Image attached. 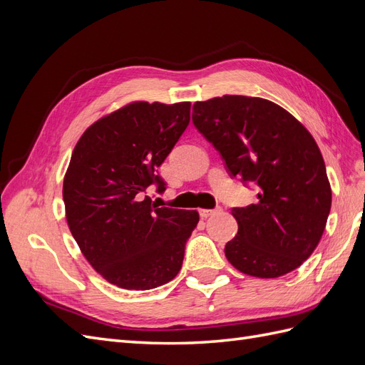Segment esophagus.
Masks as SVG:
<instances>
[{"mask_svg":"<svg viewBox=\"0 0 365 365\" xmlns=\"http://www.w3.org/2000/svg\"><path fill=\"white\" fill-rule=\"evenodd\" d=\"M220 210H222L220 207H216V208H200V216H201L202 219H207V217H210V216H213V215L219 213Z\"/></svg>","mask_w":365,"mask_h":365,"instance_id":"1","label":"esophagus"}]
</instances>
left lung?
Returning a JSON list of instances; mask_svg holds the SVG:
<instances>
[{"label": "left lung", "mask_w": 365, "mask_h": 365, "mask_svg": "<svg viewBox=\"0 0 365 365\" xmlns=\"http://www.w3.org/2000/svg\"><path fill=\"white\" fill-rule=\"evenodd\" d=\"M192 120L228 173L259 187L256 204L231 208L239 230L225 245L228 262L260 279L297 269L317 248L332 205L314 137L286 109L260 97L196 102Z\"/></svg>", "instance_id": "8db88e82"}]
</instances>
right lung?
Instances as JSON below:
<instances>
[{
	"label": "right lung",
	"instance_id": "obj_1",
	"mask_svg": "<svg viewBox=\"0 0 365 365\" xmlns=\"http://www.w3.org/2000/svg\"><path fill=\"white\" fill-rule=\"evenodd\" d=\"M190 121V102H134L88 128L63 178L65 216L85 259L118 288L146 291L182 267L196 210L158 207L143 193Z\"/></svg>",
	"mask_w": 365,
	"mask_h": 365
}]
</instances>
